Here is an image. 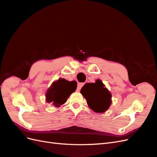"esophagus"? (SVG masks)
Segmentation results:
<instances>
[{"mask_svg":"<svg viewBox=\"0 0 157 157\" xmlns=\"http://www.w3.org/2000/svg\"><path fill=\"white\" fill-rule=\"evenodd\" d=\"M84 85V83H79L78 84V87H77V91H79L81 90V88L82 87V86Z\"/></svg>","mask_w":157,"mask_h":157,"instance_id":"esophagus-1","label":"esophagus"}]
</instances>
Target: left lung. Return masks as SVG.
Returning <instances> with one entry per match:
<instances>
[{"mask_svg": "<svg viewBox=\"0 0 157 157\" xmlns=\"http://www.w3.org/2000/svg\"><path fill=\"white\" fill-rule=\"evenodd\" d=\"M81 93L87 100L89 107L94 112L102 113L110 107L111 94L100 79L96 83H86L82 88Z\"/></svg>", "mask_w": 157, "mask_h": 157, "instance_id": "left-lung-1", "label": "left lung"}]
</instances>
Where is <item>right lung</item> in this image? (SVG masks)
<instances>
[{
	"label": "right lung",
	"instance_id": "obj_1",
	"mask_svg": "<svg viewBox=\"0 0 157 157\" xmlns=\"http://www.w3.org/2000/svg\"><path fill=\"white\" fill-rule=\"evenodd\" d=\"M75 82H68L65 79L59 78L53 83L46 93V101L59 107L67 101L70 94L76 90Z\"/></svg>",
	"mask_w": 157,
	"mask_h": 157
}]
</instances>
